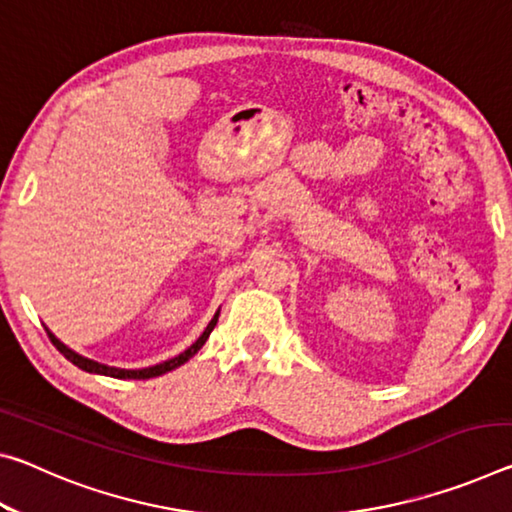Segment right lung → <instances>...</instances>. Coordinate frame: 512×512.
I'll use <instances>...</instances> for the list:
<instances>
[{
    "label": "right lung",
    "mask_w": 512,
    "mask_h": 512,
    "mask_svg": "<svg viewBox=\"0 0 512 512\" xmlns=\"http://www.w3.org/2000/svg\"><path fill=\"white\" fill-rule=\"evenodd\" d=\"M218 314H221V310H218L216 314H214V319L209 321V326L205 328V332H202V335L196 339V342H193L189 348H186L184 353H180V355H175V358H170V360H166V362H161V364H154V367H145V369H118V367H109V364H100V362H95V360H88V358H84V355H79V353H75L72 351V348H68L66 344L63 342H59V339H56L50 330H47V337H50V342L59 348V353H63V358L66 360H70L72 364H75V367H79L81 371H88V373H100V376H111V378H134V380H145V378H154V376H161V373H168V371H173V369H177V367H182L184 362H189L193 355H196L202 346H205V342L209 339V335H212V330H214V326H216V321H218Z\"/></svg>",
    "instance_id": "obj_1"
}]
</instances>
